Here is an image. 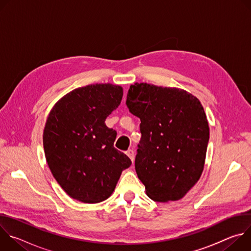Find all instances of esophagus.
I'll list each match as a JSON object with an SVG mask.
<instances>
[{"label": "esophagus", "instance_id": "1", "mask_svg": "<svg viewBox=\"0 0 251 251\" xmlns=\"http://www.w3.org/2000/svg\"><path fill=\"white\" fill-rule=\"evenodd\" d=\"M126 155L130 158V160L132 161V163L134 162V160H135V154H134V151L133 150H131V149H129V150H127L126 151Z\"/></svg>", "mask_w": 251, "mask_h": 251}]
</instances>
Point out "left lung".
<instances>
[{
	"instance_id": "1",
	"label": "left lung",
	"mask_w": 251,
	"mask_h": 251,
	"mask_svg": "<svg viewBox=\"0 0 251 251\" xmlns=\"http://www.w3.org/2000/svg\"><path fill=\"white\" fill-rule=\"evenodd\" d=\"M126 105L141 121L135 170L147 196L181 200L204 166L209 128L200 100L183 89L135 83Z\"/></svg>"
}]
</instances>
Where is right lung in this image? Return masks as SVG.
Listing matches in <instances>:
<instances>
[{
	"label": "right lung",
	"mask_w": 251,
	"mask_h": 251,
	"mask_svg": "<svg viewBox=\"0 0 251 251\" xmlns=\"http://www.w3.org/2000/svg\"><path fill=\"white\" fill-rule=\"evenodd\" d=\"M122 96L119 85H86L64 95L49 114L43 137L46 159L56 182L76 201L108 199L132 164L113 146L116 131L105 125Z\"/></svg>",
	"instance_id": "obj_1"
}]
</instances>
